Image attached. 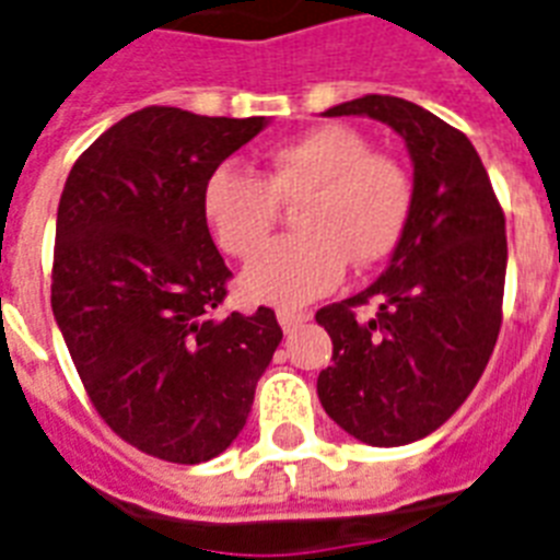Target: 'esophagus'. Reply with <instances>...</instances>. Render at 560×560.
<instances>
[{"instance_id": "34e87169", "label": "esophagus", "mask_w": 560, "mask_h": 560, "mask_svg": "<svg viewBox=\"0 0 560 560\" xmlns=\"http://www.w3.org/2000/svg\"><path fill=\"white\" fill-rule=\"evenodd\" d=\"M276 318H279V324H281V330L284 332H290V330H295V327H299V324H304L310 318V313H302V310H279V313H276Z\"/></svg>"}]
</instances>
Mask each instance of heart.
<instances>
[{
	"label": "heart",
	"instance_id": "heart-1",
	"mask_svg": "<svg viewBox=\"0 0 560 560\" xmlns=\"http://www.w3.org/2000/svg\"><path fill=\"white\" fill-rule=\"evenodd\" d=\"M279 201H302L299 236L253 258L238 290L253 304L299 307L338 288L347 261L370 267L396 247L410 213V178L389 156L370 153L364 136L327 125L272 150L265 178L222 164L201 190L215 244L236 258L265 247Z\"/></svg>",
	"mask_w": 560,
	"mask_h": 560
}]
</instances>
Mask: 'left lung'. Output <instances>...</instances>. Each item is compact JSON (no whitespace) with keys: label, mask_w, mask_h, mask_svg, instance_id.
<instances>
[{"label":"left lung","mask_w":560,"mask_h":560,"mask_svg":"<svg viewBox=\"0 0 560 560\" xmlns=\"http://www.w3.org/2000/svg\"><path fill=\"white\" fill-rule=\"evenodd\" d=\"M322 116H370L396 130L412 162L410 213L387 270L316 322L332 338L318 373L324 412L370 447L439 430L481 378L501 330L504 210L462 130L398 96H361ZM380 313L364 323L361 303Z\"/></svg>","instance_id":"8db88e82"}]
</instances>
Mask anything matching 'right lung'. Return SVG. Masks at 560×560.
I'll list each match as a JSON object with an SVG mask.
<instances>
[{
    "label": "right lung",
    "mask_w": 560,
    "mask_h": 560,
    "mask_svg": "<svg viewBox=\"0 0 560 560\" xmlns=\"http://www.w3.org/2000/svg\"><path fill=\"white\" fill-rule=\"evenodd\" d=\"M270 125L144 107L73 164L56 213L50 307L116 435L173 464L233 444L281 341L270 307L215 316L230 270L210 238V173Z\"/></svg>",
    "instance_id": "obj_1"
}]
</instances>
